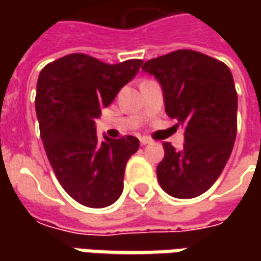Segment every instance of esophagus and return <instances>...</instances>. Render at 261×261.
<instances>
[{
	"label": "esophagus",
	"instance_id": "obj_1",
	"mask_svg": "<svg viewBox=\"0 0 261 261\" xmlns=\"http://www.w3.org/2000/svg\"><path fill=\"white\" fill-rule=\"evenodd\" d=\"M139 141H141V145H148V144H151V139H149L148 136H141Z\"/></svg>",
	"mask_w": 261,
	"mask_h": 261
}]
</instances>
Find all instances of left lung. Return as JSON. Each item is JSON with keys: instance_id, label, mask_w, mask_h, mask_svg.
Listing matches in <instances>:
<instances>
[{"instance_id": "8db88e82", "label": "left lung", "mask_w": 261, "mask_h": 261, "mask_svg": "<svg viewBox=\"0 0 261 261\" xmlns=\"http://www.w3.org/2000/svg\"><path fill=\"white\" fill-rule=\"evenodd\" d=\"M142 69L163 88L168 117L185 127L180 151L163 144L160 186L178 199L202 195L221 175L236 142L238 98L232 74L224 62L190 49L149 59Z\"/></svg>"}]
</instances>
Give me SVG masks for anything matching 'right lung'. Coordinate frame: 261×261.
I'll return each instance as SVG.
<instances>
[{"label":"right lung","mask_w":261,"mask_h":261,"mask_svg":"<svg viewBox=\"0 0 261 261\" xmlns=\"http://www.w3.org/2000/svg\"><path fill=\"white\" fill-rule=\"evenodd\" d=\"M142 64L129 59L109 65L71 54L47 64L39 75L36 115L46 155L61 186L81 205L106 207L123 192L126 163L139 141L130 135L100 141L95 119Z\"/></svg>","instance_id":"right-lung-1"}]
</instances>
